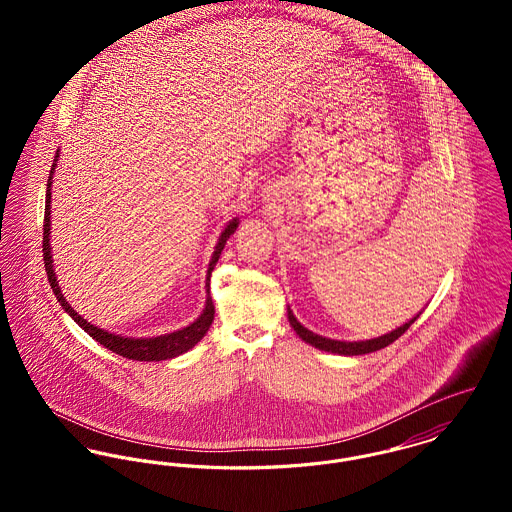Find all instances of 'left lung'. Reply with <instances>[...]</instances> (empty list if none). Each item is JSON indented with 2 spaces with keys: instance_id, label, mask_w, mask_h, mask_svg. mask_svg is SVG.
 <instances>
[{
  "instance_id": "8db88e82",
  "label": "left lung",
  "mask_w": 512,
  "mask_h": 512,
  "mask_svg": "<svg viewBox=\"0 0 512 512\" xmlns=\"http://www.w3.org/2000/svg\"><path fill=\"white\" fill-rule=\"evenodd\" d=\"M420 317V313L416 317H412L408 323L400 325L398 329L386 333V335H380L376 339H368V341H335V339H327V337H321L313 331H309L307 327H303L295 315H293L292 309L288 307V319H290V325L293 327V331L299 335V339H303L305 343H309L311 347L319 349V351H327V353H337V355H347V357H353V355H366V353H374V351H380L384 347H388L390 343H394L400 335H404L408 331V327Z\"/></svg>"
}]
</instances>
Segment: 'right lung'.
<instances>
[{
    "label": "right lung",
    "instance_id": "add662e5",
    "mask_svg": "<svg viewBox=\"0 0 512 512\" xmlns=\"http://www.w3.org/2000/svg\"><path fill=\"white\" fill-rule=\"evenodd\" d=\"M57 161H59V151L55 155V163L51 167V175H49V181H47V199H45V224H43V260H45V270H47V278H49V284L53 288L55 297L59 299V303L63 305V309L73 317L74 321L92 337L96 339L100 345H104L106 349H110L112 353L120 355V357H126V359H132V361H165V359H173V357H179L183 353H187L189 349H193L209 331L213 319H215V305H213V299H211V274L219 262L220 252L226 244V240L230 238V234H234L236 226H238V219H232L226 228L222 230L220 234L219 242L215 246V252H213V258L209 262V270H207V301H205V309L203 313L187 327L179 329V331H173V333H167V335H159V337H146V339H134V337H122V335H114V333H108L92 323H88L84 317H80L73 307L69 305V301L65 299V295L59 288V282H57V276H55V270H53V254H51V183H53V173H55V167H57Z\"/></svg>",
    "mask_w": 512,
    "mask_h": 512
}]
</instances>
